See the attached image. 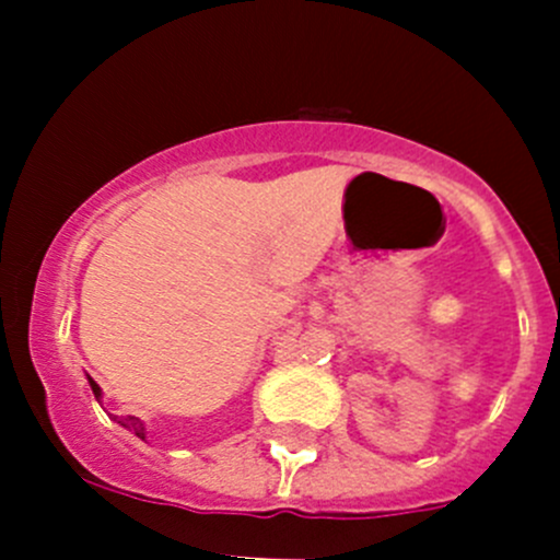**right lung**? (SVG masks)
<instances>
[{"label": "right lung", "instance_id": "add662e5", "mask_svg": "<svg viewBox=\"0 0 560 560\" xmlns=\"http://www.w3.org/2000/svg\"><path fill=\"white\" fill-rule=\"evenodd\" d=\"M89 385H92V393H94V398H97V400L103 398V389H100V385H97V382L92 380V376H89ZM110 417H113V420L118 422V425H124V428H127V431H132L135 436H138V439H143V442H145V425H143V420H140V417H132V415H127V417L110 415Z\"/></svg>", "mask_w": 560, "mask_h": 560}]
</instances>
